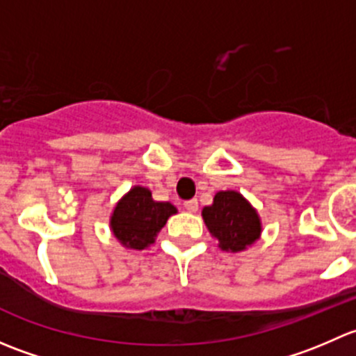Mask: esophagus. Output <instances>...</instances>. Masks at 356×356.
<instances>
[{"label": "esophagus", "mask_w": 356, "mask_h": 356, "mask_svg": "<svg viewBox=\"0 0 356 356\" xmlns=\"http://www.w3.org/2000/svg\"><path fill=\"white\" fill-rule=\"evenodd\" d=\"M184 208L188 211H196L198 210V200H188L184 201Z\"/></svg>", "instance_id": "1"}]
</instances>
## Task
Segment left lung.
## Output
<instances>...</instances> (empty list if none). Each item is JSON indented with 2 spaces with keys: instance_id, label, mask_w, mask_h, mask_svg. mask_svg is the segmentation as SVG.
<instances>
[{
  "instance_id": "1",
  "label": "left lung",
  "mask_w": 356,
  "mask_h": 356,
  "mask_svg": "<svg viewBox=\"0 0 356 356\" xmlns=\"http://www.w3.org/2000/svg\"><path fill=\"white\" fill-rule=\"evenodd\" d=\"M203 220L218 246L224 251L246 250L261 234V222L257 210L238 191H218L213 203L204 207Z\"/></svg>"
}]
</instances>
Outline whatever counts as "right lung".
<instances>
[{
	"instance_id": "1",
	"label": "right lung",
	"mask_w": 356,
	"mask_h": 356,
	"mask_svg": "<svg viewBox=\"0 0 356 356\" xmlns=\"http://www.w3.org/2000/svg\"><path fill=\"white\" fill-rule=\"evenodd\" d=\"M174 213H177L174 204L168 201H155L149 189L134 186L115 204L110 227L122 246L129 250H145L155 243L156 234Z\"/></svg>"
}]
</instances>
